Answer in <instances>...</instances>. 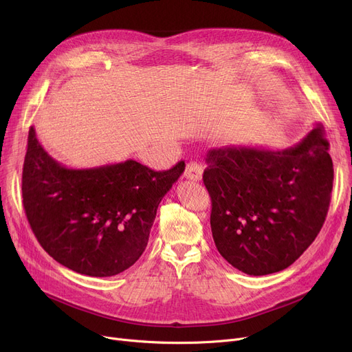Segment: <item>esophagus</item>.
Here are the masks:
<instances>
[{
	"label": "esophagus",
	"mask_w": 352,
	"mask_h": 352,
	"mask_svg": "<svg viewBox=\"0 0 352 352\" xmlns=\"http://www.w3.org/2000/svg\"><path fill=\"white\" fill-rule=\"evenodd\" d=\"M202 170H204V168H202V165L199 162L191 161L186 166L184 177L188 178V179H192V181H199L202 178Z\"/></svg>",
	"instance_id": "1"
}]
</instances>
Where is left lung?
Here are the masks:
<instances>
[{
  "label": "left lung",
  "mask_w": 352,
  "mask_h": 352,
  "mask_svg": "<svg viewBox=\"0 0 352 352\" xmlns=\"http://www.w3.org/2000/svg\"><path fill=\"white\" fill-rule=\"evenodd\" d=\"M324 126L294 146L230 145L207 153L202 175L211 197L218 252L248 275L288 268L312 244L325 221L334 166Z\"/></svg>",
  "instance_id": "obj_1"
}]
</instances>
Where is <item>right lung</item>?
I'll return each instance as SVG.
<instances>
[{
	"label": "right lung",
	"mask_w": 352,
	"mask_h": 352,
	"mask_svg": "<svg viewBox=\"0 0 352 352\" xmlns=\"http://www.w3.org/2000/svg\"><path fill=\"white\" fill-rule=\"evenodd\" d=\"M186 170L154 171L126 160L67 168L30 128L23 204L34 235L61 265L89 276L117 275L142 255L164 195Z\"/></svg>",
	"instance_id": "1"
}]
</instances>
